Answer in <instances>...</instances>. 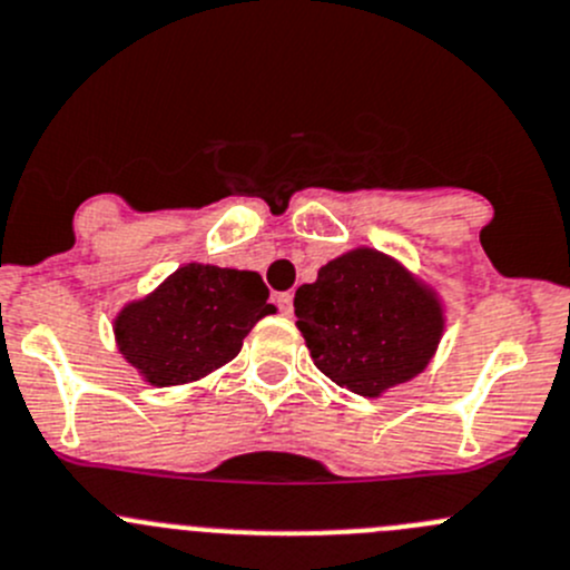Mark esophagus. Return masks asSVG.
I'll list each match as a JSON object with an SVG mask.
<instances>
[{
	"instance_id": "34e87169",
	"label": "esophagus",
	"mask_w": 570,
	"mask_h": 570,
	"mask_svg": "<svg viewBox=\"0 0 570 570\" xmlns=\"http://www.w3.org/2000/svg\"><path fill=\"white\" fill-rule=\"evenodd\" d=\"M292 301H295V295H292V292H281V295L275 297V303H278V308L286 314V317H289L292 308H295L292 306Z\"/></svg>"
}]
</instances>
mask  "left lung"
<instances>
[{
    "label": "left lung",
    "instance_id": "obj_1",
    "mask_svg": "<svg viewBox=\"0 0 570 570\" xmlns=\"http://www.w3.org/2000/svg\"><path fill=\"white\" fill-rule=\"evenodd\" d=\"M295 317L320 373L364 397L423 373L445 325L438 295L370 247L320 267Z\"/></svg>",
    "mask_w": 570,
    "mask_h": 570
}]
</instances>
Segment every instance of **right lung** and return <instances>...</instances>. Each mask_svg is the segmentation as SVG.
<instances>
[{
  "mask_svg": "<svg viewBox=\"0 0 570 570\" xmlns=\"http://www.w3.org/2000/svg\"><path fill=\"white\" fill-rule=\"evenodd\" d=\"M262 275L186 264L114 323L121 356L156 386L197 381L242 351L253 325L275 312Z\"/></svg>",
  "mask_w": 570,
  "mask_h": 570,
  "instance_id": "right-lung-1",
  "label": "right lung"
}]
</instances>
